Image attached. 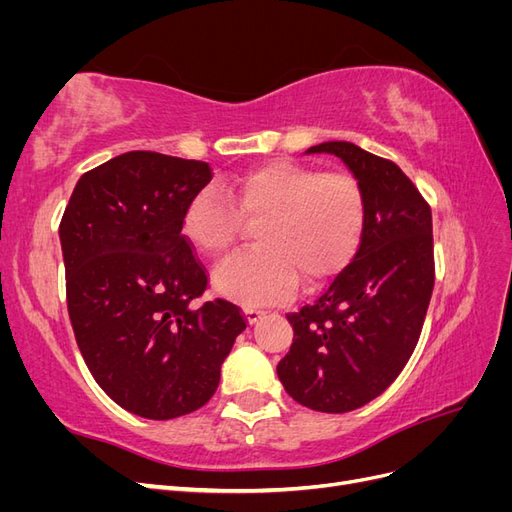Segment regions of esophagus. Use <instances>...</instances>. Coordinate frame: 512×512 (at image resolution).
I'll return each instance as SVG.
<instances>
[{"label": "esophagus", "instance_id": "esophagus-1", "mask_svg": "<svg viewBox=\"0 0 512 512\" xmlns=\"http://www.w3.org/2000/svg\"><path fill=\"white\" fill-rule=\"evenodd\" d=\"M262 314H265V312H262V309H258V307H245V318L250 324L258 322L262 318Z\"/></svg>", "mask_w": 512, "mask_h": 512}]
</instances>
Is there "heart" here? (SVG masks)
Returning a JSON list of instances; mask_svg holds the SVG:
<instances>
[{
    "label": "heart",
    "instance_id": "heart-1",
    "mask_svg": "<svg viewBox=\"0 0 512 512\" xmlns=\"http://www.w3.org/2000/svg\"><path fill=\"white\" fill-rule=\"evenodd\" d=\"M256 222L258 247L215 269L213 286L243 305H273L303 284L316 288L356 256L367 226V196L348 173L273 160L235 183L207 185L183 209L181 235L198 254L222 256Z\"/></svg>",
    "mask_w": 512,
    "mask_h": 512
}]
</instances>
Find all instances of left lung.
<instances>
[{
    "mask_svg": "<svg viewBox=\"0 0 512 512\" xmlns=\"http://www.w3.org/2000/svg\"><path fill=\"white\" fill-rule=\"evenodd\" d=\"M333 153L367 196V226L350 265L312 305L288 314L292 346L277 363L286 393L316 412H350L384 393L412 356L431 299V207L395 162L346 141Z\"/></svg>",
    "mask_w": 512,
    "mask_h": 512,
    "instance_id": "8db88e82",
    "label": "left lung"
}]
</instances>
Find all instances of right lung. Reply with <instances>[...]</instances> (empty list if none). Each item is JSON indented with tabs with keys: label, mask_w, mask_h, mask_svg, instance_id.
<instances>
[{
	"label": "right lung",
	"mask_w": 512,
	"mask_h": 512,
	"mask_svg": "<svg viewBox=\"0 0 512 512\" xmlns=\"http://www.w3.org/2000/svg\"><path fill=\"white\" fill-rule=\"evenodd\" d=\"M211 166L128 151L76 183L59 224L76 344L115 404L153 421L205 406L245 318L207 290V269L181 235L188 200Z\"/></svg>",
	"instance_id": "1"
}]
</instances>
